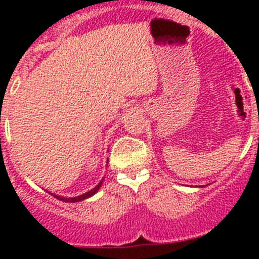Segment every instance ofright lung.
Instances as JSON below:
<instances>
[{
    "label": "right lung",
    "mask_w": 259,
    "mask_h": 259,
    "mask_svg": "<svg viewBox=\"0 0 259 259\" xmlns=\"http://www.w3.org/2000/svg\"><path fill=\"white\" fill-rule=\"evenodd\" d=\"M101 183H103V182H100V183H99V184L96 185V187L94 188V189H91L90 192H88V193H85V194H82V195H79V197H75V198H62V197H60V195H54V194H52V193H50V194H52V195H54V197L56 198V199H59V200H64V202H69V203L80 202V200H83V199H86V198H89V197H91V195H94V194H95V193L98 192L99 189H100V187H101Z\"/></svg>",
    "instance_id": "obj_1"
}]
</instances>
